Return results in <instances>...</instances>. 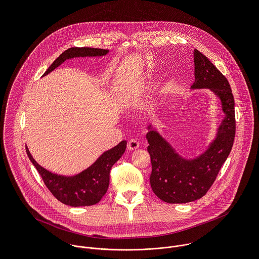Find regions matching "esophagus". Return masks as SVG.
I'll use <instances>...</instances> for the list:
<instances>
[{
    "label": "esophagus",
    "instance_id": "esophagus-1",
    "mask_svg": "<svg viewBox=\"0 0 259 259\" xmlns=\"http://www.w3.org/2000/svg\"><path fill=\"white\" fill-rule=\"evenodd\" d=\"M127 146H128V150H129V151H135V150L139 149L140 143H139L137 140H135V139H131V140L128 142Z\"/></svg>",
    "mask_w": 259,
    "mask_h": 259
}]
</instances>
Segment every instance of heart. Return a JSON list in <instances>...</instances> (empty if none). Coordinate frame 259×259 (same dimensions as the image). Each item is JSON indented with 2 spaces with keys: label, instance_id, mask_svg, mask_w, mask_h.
<instances>
[{
  "label": "heart",
  "instance_id": "b5f03b06",
  "mask_svg": "<svg viewBox=\"0 0 259 259\" xmlns=\"http://www.w3.org/2000/svg\"><path fill=\"white\" fill-rule=\"evenodd\" d=\"M155 84V77L153 75H146L141 77L131 85H129L123 94L124 102H131L138 100L142 95L149 91ZM167 93L166 88H161L158 92V97H163Z\"/></svg>",
  "mask_w": 259,
  "mask_h": 259
}]
</instances>
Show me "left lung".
I'll list each match as a JSON object with an SVG mask.
<instances>
[{
  "label": "left lung",
  "instance_id": "obj_1",
  "mask_svg": "<svg viewBox=\"0 0 259 259\" xmlns=\"http://www.w3.org/2000/svg\"><path fill=\"white\" fill-rule=\"evenodd\" d=\"M195 82L192 90L209 89L221 103L223 119L216 134L198 156L178 153L154 124L146 127L147 152L151 155V187L156 196L169 204H183L201 199L213 184L228 159L235 139V100L227 78L197 49L194 51Z\"/></svg>",
  "mask_w": 259,
  "mask_h": 259
}]
</instances>
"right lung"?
<instances>
[{
	"mask_svg": "<svg viewBox=\"0 0 259 259\" xmlns=\"http://www.w3.org/2000/svg\"><path fill=\"white\" fill-rule=\"evenodd\" d=\"M109 53L106 49L89 47H73L65 50L48 67L43 77L62 64L65 60L72 58L101 57ZM127 141L123 140L113 149L103 152L97 160L88 168L76 175H60L53 173L40 164L31 156L28 147L25 146L28 159L40 173L44 183L52 195L61 203L71 207H83L97 204L107 191L109 184V171L114 164L126 151Z\"/></svg>",
	"mask_w": 259,
	"mask_h": 259,
	"instance_id": "right-lung-1",
	"label": "right lung"
}]
</instances>
